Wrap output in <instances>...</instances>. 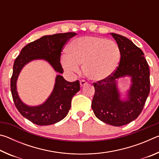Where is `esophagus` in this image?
Segmentation results:
<instances>
[{"mask_svg": "<svg viewBox=\"0 0 159 159\" xmlns=\"http://www.w3.org/2000/svg\"><path fill=\"white\" fill-rule=\"evenodd\" d=\"M80 86H81V87H84L85 85L88 84V82L85 81V80H81L80 81Z\"/></svg>", "mask_w": 159, "mask_h": 159, "instance_id": "esophagus-1", "label": "esophagus"}]
</instances>
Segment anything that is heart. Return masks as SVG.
Instances as JSON below:
<instances>
[{
  "label": "heart",
  "instance_id": "b5f03b06",
  "mask_svg": "<svg viewBox=\"0 0 159 159\" xmlns=\"http://www.w3.org/2000/svg\"><path fill=\"white\" fill-rule=\"evenodd\" d=\"M68 55L61 57V64L69 71H79V64L90 79L99 80L109 76L119 64L120 50L114 41L97 36L78 38L70 43Z\"/></svg>",
  "mask_w": 159,
  "mask_h": 159
}]
</instances>
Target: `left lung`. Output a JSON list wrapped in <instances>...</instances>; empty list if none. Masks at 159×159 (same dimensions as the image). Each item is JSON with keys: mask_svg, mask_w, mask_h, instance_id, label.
Wrapping results in <instances>:
<instances>
[{"mask_svg": "<svg viewBox=\"0 0 159 159\" xmlns=\"http://www.w3.org/2000/svg\"><path fill=\"white\" fill-rule=\"evenodd\" d=\"M120 50L116 69L106 79L93 83L95 95L92 109L96 117L114 126H122L136 119L141 114L150 91L149 68L144 53L127 38L110 34ZM125 75L131 77L132 85L125 101L120 99L116 80Z\"/></svg>", "mask_w": 159, "mask_h": 159, "instance_id": "8db88e82", "label": "left lung"}]
</instances>
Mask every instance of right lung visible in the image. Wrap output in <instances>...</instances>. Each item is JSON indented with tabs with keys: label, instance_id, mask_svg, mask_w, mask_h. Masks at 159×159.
I'll return each instance as SVG.
<instances>
[{
	"label": "right lung",
	"instance_id": "obj_1",
	"mask_svg": "<svg viewBox=\"0 0 159 159\" xmlns=\"http://www.w3.org/2000/svg\"><path fill=\"white\" fill-rule=\"evenodd\" d=\"M76 35L74 32H68L44 36L24 47L15 59L10 80L13 101L20 114L34 124L52 125L65 118L71 108L72 98L80 90V83L79 80L69 82L61 75H57L49 98L41 105L29 107L21 101L17 92L16 83L20 72L30 61L42 59L48 61L56 71L62 74L64 69L60 63L61 50L69 40Z\"/></svg>",
	"mask_w": 159,
	"mask_h": 159
}]
</instances>
